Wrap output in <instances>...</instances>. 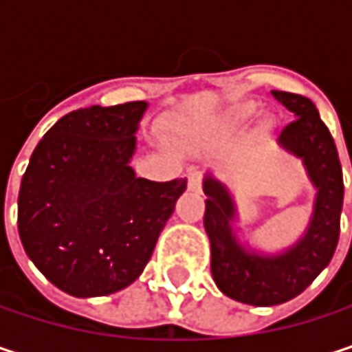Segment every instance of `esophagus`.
<instances>
[{
  "mask_svg": "<svg viewBox=\"0 0 352 352\" xmlns=\"http://www.w3.org/2000/svg\"><path fill=\"white\" fill-rule=\"evenodd\" d=\"M187 187H189L191 191H199V189H201V175H199L197 171H193V173L187 175Z\"/></svg>",
  "mask_w": 352,
  "mask_h": 352,
  "instance_id": "esophagus-1",
  "label": "esophagus"
}]
</instances>
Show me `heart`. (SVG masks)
Here are the masks:
<instances>
[{
  "mask_svg": "<svg viewBox=\"0 0 352 352\" xmlns=\"http://www.w3.org/2000/svg\"><path fill=\"white\" fill-rule=\"evenodd\" d=\"M252 113H254V106L252 104H241V106L230 109V113L226 116V124L230 128H239V126H243V124H246L252 118Z\"/></svg>",
  "mask_w": 352,
  "mask_h": 352,
  "instance_id": "b5f03b06",
  "label": "heart"
}]
</instances>
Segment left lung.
Returning a JSON list of instances; mask_svg holds the SVG:
<instances>
[{
  "mask_svg": "<svg viewBox=\"0 0 352 352\" xmlns=\"http://www.w3.org/2000/svg\"><path fill=\"white\" fill-rule=\"evenodd\" d=\"M271 94L296 116L277 144L302 161L316 189L306 232L277 252L252 248L234 224L239 210L230 189L212 173L204 177L208 195L204 226L212 246V277L224 296L248 306H277L300 296L330 263L340 234L344 185L336 144L308 98L287 91Z\"/></svg>",
  "mask_w": 352,
  "mask_h": 352,
  "instance_id": "left-lung-1",
  "label": "left lung"
}]
</instances>
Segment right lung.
Listing matches in <instances>:
<instances>
[{
    "instance_id": "1",
    "label": "right lung",
    "mask_w": 352,
    "mask_h": 352,
    "mask_svg": "<svg viewBox=\"0 0 352 352\" xmlns=\"http://www.w3.org/2000/svg\"><path fill=\"white\" fill-rule=\"evenodd\" d=\"M146 102L81 107L38 142L18 195V232L38 271L75 298L116 294L144 271L187 179L136 177Z\"/></svg>"
}]
</instances>
